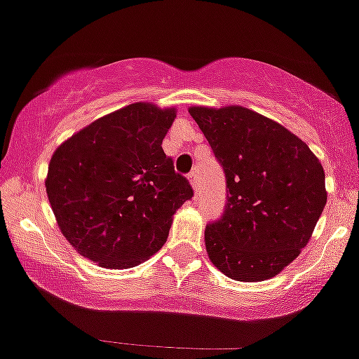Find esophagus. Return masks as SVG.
<instances>
[{"mask_svg": "<svg viewBox=\"0 0 359 359\" xmlns=\"http://www.w3.org/2000/svg\"><path fill=\"white\" fill-rule=\"evenodd\" d=\"M188 181H190V184H191V188H194V191H197L198 190V181H197V172H190V175H188Z\"/></svg>", "mask_w": 359, "mask_h": 359, "instance_id": "esophagus-1", "label": "esophagus"}]
</instances>
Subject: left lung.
<instances>
[{
  "mask_svg": "<svg viewBox=\"0 0 359 359\" xmlns=\"http://www.w3.org/2000/svg\"><path fill=\"white\" fill-rule=\"evenodd\" d=\"M226 176L225 215L205 226L209 260L230 279L267 281L307 246L326 205L325 171L286 127L244 106H190Z\"/></svg>",
  "mask_w": 359,
  "mask_h": 359,
  "instance_id": "1",
  "label": "left lung"
}]
</instances>
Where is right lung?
Instances as JSON below:
<instances>
[{
    "instance_id": "obj_1",
    "label": "right lung",
    "mask_w": 359,
    "mask_h": 359,
    "mask_svg": "<svg viewBox=\"0 0 359 359\" xmlns=\"http://www.w3.org/2000/svg\"><path fill=\"white\" fill-rule=\"evenodd\" d=\"M175 118L176 108L133 102L55 148L45 180L55 222L67 243L99 267L147 262L194 195L162 150Z\"/></svg>"
}]
</instances>
